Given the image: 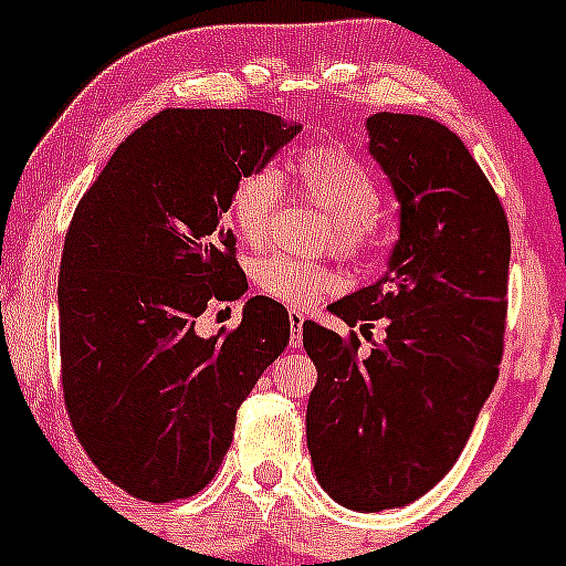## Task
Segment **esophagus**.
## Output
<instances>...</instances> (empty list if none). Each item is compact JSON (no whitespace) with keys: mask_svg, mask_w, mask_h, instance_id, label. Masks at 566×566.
I'll list each match as a JSON object with an SVG mask.
<instances>
[{"mask_svg":"<svg viewBox=\"0 0 566 566\" xmlns=\"http://www.w3.org/2000/svg\"><path fill=\"white\" fill-rule=\"evenodd\" d=\"M304 345V315L290 312V347Z\"/></svg>","mask_w":566,"mask_h":566,"instance_id":"1","label":"esophagus"}]
</instances>
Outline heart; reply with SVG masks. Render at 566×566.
<instances>
[{"instance_id":"heart-1","label":"heart","mask_w":566,"mask_h":566,"mask_svg":"<svg viewBox=\"0 0 566 566\" xmlns=\"http://www.w3.org/2000/svg\"><path fill=\"white\" fill-rule=\"evenodd\" d=\"M293 177L328 213L325 238L331 241V249L339 251L342 256L361 254L373 241L375 219L384 205V193L373 172L339 147H312L295 158ZM279 202H282V180L273 169L243 175L230 197V219L238 235L251 247L265 243ZM254 284L268 298L304 310L328 293L336 279L317 262L268 254L254 262Z\"/></svg>"}]
</instances>
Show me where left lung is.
Returning a JSON list of instances; mask_svg holds the SVG:
<instances>
[{"label": "left lung", "instance_id": "1", "mask_svg": "<svg viewBox=\"0 0 566 566\" xmlns=\"http://www.w3.org/2000/svg\"><path fill=\"white\" fill-rule=\"evenodd\" d=\"M367 136L399 202V238L384 276L328 310L361 331L384 319L386 336L358 356V336L306 319L317 367L306 443L336 504L380 512L458 462L499 380L512 249L493 186L447 125L378 112Z\"/></svg>", "mask_w": 566, "mask_h": 566}]
</instances>
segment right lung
Segmentation results:
<instances>
[{
    "label": "right lung",
    "mask_w": 566,
    "mask_h": 566,
    "mask_svg": "<svg viewBox=\"0 0 566 566\" xmlns=\"http://www.w3.org/2000/svg\"><path fill=\"white\" fill-rule=\"evenodd\" d=\"M301 134L260 108H164L108 158L73 213L60 265L65 408L108 482L153 504L199 493L235 416L290 339L254 295L230 334L197 317L247 293L227 210L235 182Z\"/></svg>",
    "instance_id": "obj_1"
}]
</instances>
